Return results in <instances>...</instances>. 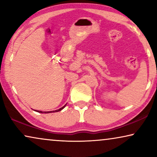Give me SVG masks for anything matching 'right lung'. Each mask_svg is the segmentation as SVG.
<instances>
[{
  "mask_svg": "<svg viewBox=\"0 0 157 157\" xmlns=\"http://www.w3.org/2000/svg\"><path fill=\"white\" fill-rule=\"evenodd\" d=\"M66 105H64V106L63 107H61V109H57V110H55V111H38V110H35L36 111H37V112L38 113H52V112H58V111H61L62 109H63L64 107L66 106Z\"/></svg>",
  "mask_w": 157,
  "mask_h": 157,
  "instance_id": "1",
  "label": "right lung"
}]
</instances>
